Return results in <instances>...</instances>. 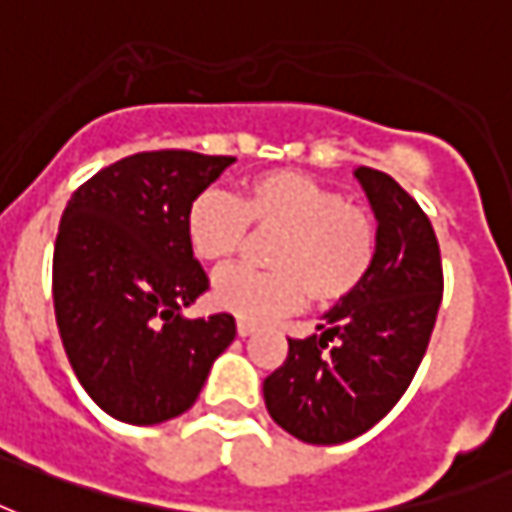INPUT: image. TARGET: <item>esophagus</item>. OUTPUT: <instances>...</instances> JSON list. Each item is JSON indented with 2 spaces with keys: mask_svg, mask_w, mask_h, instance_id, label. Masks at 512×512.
Wrapping results in <instances>:
<instances>
[{
  "mask_svg": "<svg viewBox=\"0 0 512 512\" xmlns=\"http://www.w3.org/2000/svg\"><path fill=\"white\" fill-rule=\"evenodd\" d=\"M236 331H239V336H249V334H255V331H257V323H252V321H244V318H239V321H236Z\"/></svg>",
  "mask_w": 512,
  "mask_h": 512,
  "instance_id": "1",
  "label": "esophagus"
}]
</instances>
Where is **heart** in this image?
<instances>
[{
	"label": "heart",
	"mask_w": 512,
	"mask_h": 512,
	"mask_svg": "<svg viewBox=\"0 0 512 512\" xmlns=\"http://www.w3.org/2000/svg\"><path fill=\"white\" fill-rule=\"evenodd\" d=\"M249 226L278 234L270 244L273 270L226 268L213 278V302L244 321L289 313L305 299L334 305L363 284L376 260L378 231L363 205L297 170L249 178L236 199L199 194L186 215V236L205 263H228L247 244Z\"/></svg>",
	"instance_id": "b5f03b06"
}]
</instances>
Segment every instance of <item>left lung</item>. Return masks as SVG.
Masks as SVG:
<instances>
[{
	"instance_id": "8db88e82",
	"label": "left lung",
	"mask_w": 512,
	"mask_h": 512,
	"mask_svg": "<svg viewBox=\"0 0 512 512\" xmlns=\"http://www.w3.org/2000/svg\"><path fill=\"white\" fill-rule=\"evenodd\" d=\"M378 220L368 276L323 315L321 334L289 339L265 378L270 418L307 444H342L392 410L421 365L439 302L442 257L429 215L381 170L357 168Z\"/></svg>"
}]
</instances>
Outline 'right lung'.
Here are the masks:
<instances>
[{"mask_svg": "<svg viewBox=\"0 0 512 512\" xmlns=\"http://www.w3.org/2000/svg\"><path fill=\"white\" fill-rule=\"evenodd\" d=\"M234 157L160 149L123 157L70 197L54 242L52 294L62 347L107 415L155 426L186 413L234 315L186 318L207 292L186 215Z\"/></svg>", "mask_w": 512, "mask_h": 512, "instance_id": "add662e5", "label": "right lung"}]
</instances>
